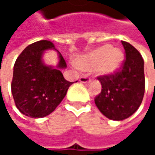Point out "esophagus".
<instances>
[{
	"label": "esophagus",
	"instance_id": "obj_1",
	"mask_svg": "<svg viewBox=\"0 0 155 155\" xmlns=\"http://www.w3.org/2000/svg\"><path fill=\"white\" fill-rule=\"evenodd\" d=\"M80 81L82 82V83H87V82L91 81V79L88 76H81V77L80 78Z\"/></svg>",
	"mask_w": 155,
	"mask_h": 155
}]
</instances>
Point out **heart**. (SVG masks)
<instances>
[{
	"mask_svg": "<svg viewBox=\"0 0 155 155\" xmlns=\"http://www.w3.org/2000/svg\"><path fill=\"white\" fill-rule=\"evenodd\" d=\"M124 61V54L118 48L110 45L97 47L75 60V65L80 70L90 71L95 68L100 75H111L118 71Z\"/></svg>",
	"mask_w": 155,
	"mask_h": 155,
	"instance_id": "b5f03b06",
	"label": "heart"
}]
</instances>
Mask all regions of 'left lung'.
Listing matches in <instances>:
<instances>
[{"mask_svg":"<svg viewBox=\"0 0 155 155\" xmlns=\"http://www.w3.org/2000/svg\"><path fill=\"white\" fill-rule=\"evenodd\" d=\"M126 60L120 71L98 77L101 92L96 96L95 104L109 119L121 121L132 116L140 107L144 94L143 59L132 45L121 41Z\"/></svg>","mask_w":155,"mask_h":155,"instance_id":"left-lung-1","label":"left lung"}]
</instances>
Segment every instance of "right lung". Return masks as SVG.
Instances as JSON below:
<instances>
[{
  "instance_id": "right-lung-1",
  "label": "right lung",
  "mask_w": 155,
  "mask_h": 155,
  "mask_svg": "<svg viewBox=\"0 0 155 155\" xmlns=\"http://www.w3.org/2000/svg\"><path fill=\"white\" fill-rule=\"evenodd\" d=\"M49 49L56 50L48 40L28 46L17 58L13 68L12 93L16 107L22 114L33 118L44 117L52 113L73 84L64 78L60 71L66 68L60 52L59 63L55 68L44 64L43 54Z\"/></svg>"
}]
</instances>
